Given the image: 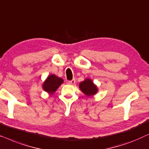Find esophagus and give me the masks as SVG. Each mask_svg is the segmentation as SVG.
<instances>
[{"label": "esophagus", "mask_w": 149, "mask_h": 149, "mask_svg": "<svg viewBox=\"0 0 149 149\" xmlns=\"http://www.w3.org/2000/svg\"><path fill=\"white\" fill-rule=\"evenodd\" d=\"M75 79H73L72 80H70L68 81V84L70 85H74V84H75Z\"/></svg>", "instance_id": "obj_1"}]
</instances>
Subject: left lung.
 <instances>
[{
	"label": "left lung",
	"mask_w": 149,
	"mask_h": 149,
	"mask_svg": "<svg viewBox=\"0 0 149 149\" xmlns=\"http://www.w3.org/2000/svg\"><path fill=\"white\" fill-rule=\"evenodd\" d=\"M79 88L81 91L87 96H91L96 95L98 91L97 86L95 85L93 80L89 78L79 83Z\"/></svg>",
	"instance_id": "8db88e82"
}]
</instances>
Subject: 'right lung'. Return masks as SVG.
<instances>
[{
	"label": "right lung",
	"mask_w": 149,
	"mask_h": 149,
	"mask_svg": "<svg viewBox=\"0 0 149 149\" xmlns=\"http://www.w3.org/2000/svg\"><path fill=\"white\" fill-rule=\"evenodd\" d=\"M63 83V79L54 74L49 75L43 82L42 88L49 95H53L58 88Z\"/></svg>",
	"instance_id": "right-lung-1"
}]
</instances>
